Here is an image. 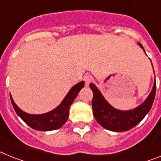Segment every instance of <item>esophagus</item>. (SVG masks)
<instances>
[{
    "mask_svg": "<svg viewBox=\"0 0 161 161\" xmlns=\"http://www.w3.org/2000/svg\"><path fill=\"white\" fill-rule=\"evenodd\" d=\"M92 80H93V77L90 75H86L85 76H84V80H85V82H86V86H88L89 84L92 81Z\"/></svg>",
    "mask_w": 161,
    "mask_h": 161,
    "instance_id": "obj_1",
    "label": "esophagus"
}]
</instances>
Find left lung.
<instances>
[{"mask_svg":"<svg viewBox=\"0 0 161 161\" xmlns=\"http://www.w3.org/2000/svg\"><path fill=\"white\" fill-rule=\"evenodd\" d=\"M138 45L146 53L142 45L140 42H138ZM90 87L93 91V113L97 122L109 131H124L137 125L149 113L155 99L156 84L155 79L153 88L142 103L133 109L126 111L117 109L110 105L95 85L90 83Z\"/></svg>","mask_w":161,"mask_h":161,"instance_id":"8db88e82","label":"left lung"}]
</instances>
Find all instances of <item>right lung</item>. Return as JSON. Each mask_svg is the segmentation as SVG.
Wrapping results in <instances>:
<instances>
[{
  "label": "right lung",
  "mask_w": 161,
  "mask_h": 161,
  "mask_svg": "<svg viewBox=\"0 0 161 161\" xmlns=\"http://www.w3.org/2000/svg\"><path fill=\"white\" fill-rule=\"evenodd\" d=\"M85 82L80 81L74 86L69 90L67 95L65 96L62 103L54 109L42 114H30L21 110L16 103H14L11 95L10 100L14 108V111L18 116L25 122L27 125L32 127L33 129L38 131H53L60 128L64 125L69 116V109L71 103L75 100L80 90L84 87Z\"/></svg>",
  "instance_id": "obj_1"
}]
</instances>
